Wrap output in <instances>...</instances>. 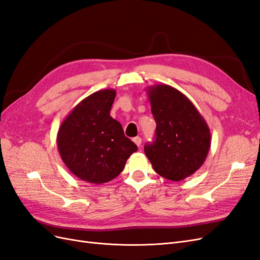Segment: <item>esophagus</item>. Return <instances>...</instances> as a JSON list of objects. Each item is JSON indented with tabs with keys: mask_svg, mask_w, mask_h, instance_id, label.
I'll use <instances>...</instances> for the list:
<instances>
[{
	"mask_svg": "<svg viewBox=\"0 0 260 260\" xmlns=\"http://www.w3.org/2000/svg\"><path fill=\"white\" fill-rule=\"evenodd\" d=\"M133 142H135L140 147L141 143H142V139H141L140 137H136V138H133Z\"/></svg>",
	"mask_w": 260,
	"mask_h": 260,
	"instance_id": "obj_1",
	"label": "esophagus"
}]
</instances>
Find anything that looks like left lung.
Listing matches in <instances>:
<instances>
[{"label":"left lung","mask_w":260,"mask_h":260,"mask_svg":"<svg viewBox=\"0 0 260 260\" xmlns=\"http://www.w3.org/2000/svg\"><path fill=\"white\" fill-rule=\"evenodd\" d=\"M156 121V139L144 146L154 170L171 181L192 176L210 149V130L198 108L182 92L168 84L147 88Z\"/></svg>","instance_id":"left-lung-1"}]
</instances>
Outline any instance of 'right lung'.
Segmentation results:
<instances>
[{
    "label": "right lung",
    "instance_id": "add662e5",
    "mask_svg": "<svg viewBox=\"0 0 260 260\" xmlns=\"http://www.w3.org/2000/svg\"><path fill=\"white\" fill-rule=\"evenodd\" d=\"M114 89L92 93L77 104L61 122L56 143L61 160L73 175L92 184H103L123 170L137 145L111 117Z\"/></svg>",
    "mask_w": 260,
    "mask_h": 260
}]
</instances>
